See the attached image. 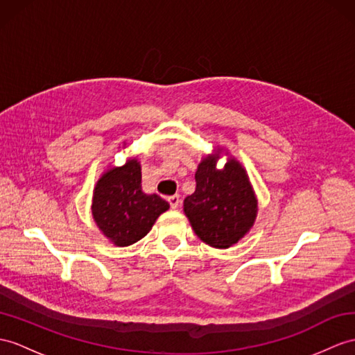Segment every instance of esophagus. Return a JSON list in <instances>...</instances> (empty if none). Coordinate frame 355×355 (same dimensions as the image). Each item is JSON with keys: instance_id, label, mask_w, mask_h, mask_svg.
Listing matches in <instances>:
<instances>
[{"instance_id": "obj_1", "label": "esophagus", "mask_w": 355, "mask_h": 355, "mask_svg": "<svg viewBox=\"0 0 355 355\" xmlns=\"http://www.w3.org/2000/svg\"><path fill=\"white\" fill-rule=\"evenodd\" d=\"M168 201H169L171 209H178L180 205H181V200H180V196H178V195L169 196V198H168Z\"/></svg>"}]
</instances>
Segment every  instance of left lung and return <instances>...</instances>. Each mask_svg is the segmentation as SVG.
<instances>
[{
  "mask_svg": "<svg viewBox=\"0 0 355 355\" xmlns=\"http://www.w3.org/2000/svg\"><path fill=\"white\" fill-rule=\"evenodd\" d=\"M222 155H227V162L218 170L216 164ZM195 181V192L184 200V213L195 234L218 250L236 245L250 233L259 211L246 169L218 146L201 159Z\"/></svg>",
  "mask_w": 355,
  "mask_h": 355,
  "instance_id": "1",
  "label": "left lung"
}]
</instances>
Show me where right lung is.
I'll use <instances>...</instances> for the list:
<instances>
[{
    "label": "right lung",
    "instance_id": "obj_1",
    "mask_svg": "<svg viewBox=\"0 0 355 355\" xmlns=\"http://www.w3.org/2000/svg\"><path fill=\"white\" fill-rule=\"evenodd\" d=\"M125 145L123 142L122 148ZM168 209L169 204L159 195L142 191V168L137 157L104 171L94 187L92 218L116 246H130L145 237Z\"/></svg>",
    "mask_w": 355,
    "mask_h": 355
}]
</instances>
